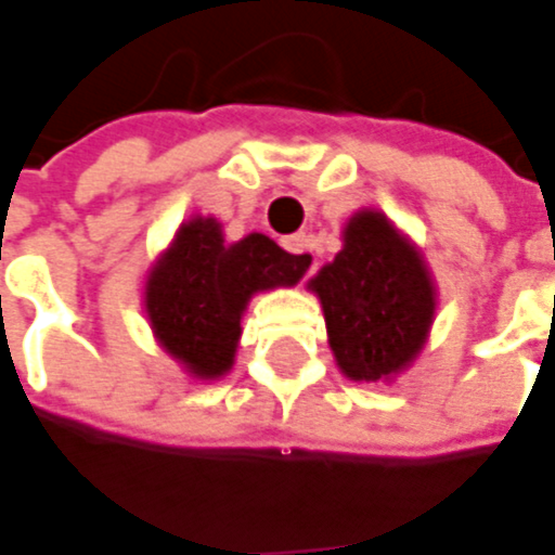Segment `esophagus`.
Returning a JSON list of instances; mask_svg holds the SVG:
<instances>
[{"label":"esophagus","instance_id":"1","mask_svg":"<svg viewBox=\"0 0 555 555\" xmlns=\"http://www.w3.org/2000/svg\"><path fill=\"white\" fill-rule=\"evenodd\" d=\"M282 248H285V251H292V255H297V258L304 260L307 273H313L315 251H313V240H310L307 233H297V236H285V240H282Z\"/></svg>","mask_w":555,"mask_h":555}]
</instances>
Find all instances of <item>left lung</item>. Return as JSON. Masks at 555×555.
Instances as JSON below:
<instances>
[{"mask_svg":"<svg viewBox=\"0 0 555 555\" xmlns=\"http://www.w3.org/2000/svg\"><path fill=\"white\" fill-rule=\"evenodd\" d=\"M307 288L322 304L328 347L350 380H392L430 337V267L384 211H356L344 227V248Z\"/></svg>","mask_w":555,"mask_h":555,"instance_id":"obj_1","label":"left lung"}]
</instances>
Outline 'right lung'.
Here are the masks:
<instances>
[{
	"instance_id": "1",
	"label": "right lung",
	"mask_w": 555,
	"mask_h": 555,
	"mask_svg": "<svg viewBox=\"0 0 555 555\" xmlns=\"http://www.w3.org/2000/svg\"><path fill=\"white\" fill-rule=\"evenodd\" d=\"M304 273V260L270 236L248 233L227 242L218 218L193 215L146 273L144 313L159 347L183 372L218 380L236 362L248 300L292 288Z\"/></svg>"
}]
</instances>
